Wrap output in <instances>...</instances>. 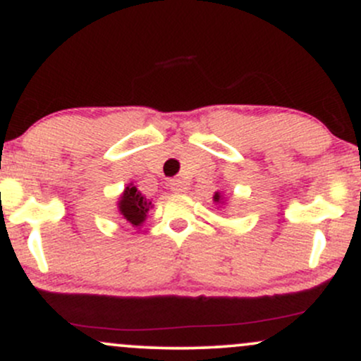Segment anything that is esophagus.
<instances>
[{
  "label": "esophagus",
  "instance_id": "esophagus-1",
  "mask_svg": "<svg viewBox=\"0 0 361 361\" xmlns=\"http://www.w3.org/2000/svg\"><path fill=\"white\" fill-rule=\"evenodd\" d=\"M169 190H171L173 193H183L186 192V183L183 180H180V178H178V180H171L169 181Z\"/></svg>",
  "mask_w": 361,
  "mask_h": 361
}]
</instances>
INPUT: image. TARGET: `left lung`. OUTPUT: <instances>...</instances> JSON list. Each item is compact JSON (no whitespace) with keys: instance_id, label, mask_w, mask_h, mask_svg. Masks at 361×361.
Returning a JSON list of instances; mask_svg holds the SVG:
<instances>
[{"instance_id":"left-lung-1","label":"left lung","mask_w":361,"mask_h":361,"mask_svg":"<svg viewBox=\"0 0 361 361\" xmlns=\"http://www.w3.org/2000/svg\"><path fill=\"white\" fill-rule=\"evenodd\" d=\"M221 200H222V198H221V193L215 192V195H214V202H215V204H219V202H221Z\"/></svg>"}]
</instances>
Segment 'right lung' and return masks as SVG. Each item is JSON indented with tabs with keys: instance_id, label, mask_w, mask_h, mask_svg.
Instances as JSON below:
<instances>
[{
	"instance_id": "obj_1",
	"label": "right lung",
	"mask_w": 361,
	"mask_h": 361,
	"mask_svg": "<svg viewBox=\"0 0 361 361\" xmlns=\"http://www.w3.org/2000/svg\"><path fill=\"white\" fill-rule=\"evenodd\" d=\"M151 205V202L132 185H128L127 188L123 190V193L120 195L118 200L120 214H122V217L134 227L140 226V224L146 221V214Z\"/></svg>"
}]
</instances>
